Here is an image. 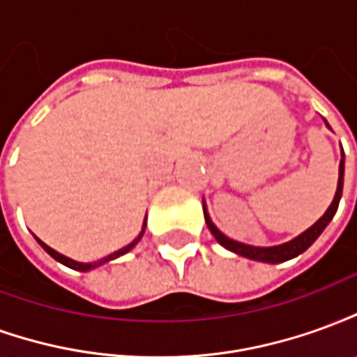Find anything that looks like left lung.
Wrapping results in <instances>:
<instances>
[{
	"mask_svg": "<svg viewBox=\"0 0 357 357\" xmlns=\"http://www.w3.org/2000/svg\"><path fill=\"white\" fill-rule=\"evenodd\" d=\"M327 124V122H325ZM329 126V124H327ZM342 183H344V153H342V158H340V166H338V185L337 193H335V199L331 202V206L327 208V212L323 214L317 222H315L310 229H306L304 233H300L298 237H294L289 243H283V245H277V247H252V245H243L239 241H233L229 237H225L224 233L218 229L216 225L212 224L208 212H206V204H204V220H206V225H208L210 233L216 237V241L227 250H231L235 255L245 256V258H250V260H256V262H268V264H281L291 260V258H296L298 255H302L304 250L314 245V241L323 233V229L329 225V222L333 220V216L337 214L338 202H340V197H342Z\"/></svg>",
	"mask_w": 357,
	"mask_h": 357,
	"instance_id": "left-lung-1",
	"label": "left lung"
}]
</instances>
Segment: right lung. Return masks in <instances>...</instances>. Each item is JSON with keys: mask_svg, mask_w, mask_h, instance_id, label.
Masks as SVG:
<instances>
[{"mask_svg": "<svg viewBox=\"0 0 357 357\" xmlns=\"http://www.w3.org/2000/svg\"><path fill=\"white\" fill-rule=\"evenodd\" d=\"M145 220H147V218H145ZM145 227H147V222H143V227H141L139 235H137V237H135V239H133L132 243L128 245V247L120 248V250H116V252H112V255H109V256H105V258H101V260H97V262H88V264L76 262V260H73V258H66L65 255H61V252H57V250H53V248H51V247H47V245H45L43 241L38 239V243L42 245L43 250H45V252H47V255H50L51 258H55L57 262L65 264L66 268L78 269V271H89V269L99 268V266H102V264L110 262V260H114V258H118V256H122V255H126V252H130V250H132V248L135 247V245H137V243H139V241H141V237H143V233H145Z\"/></svg>", "mask_w": 357, "mask_h": 357, "instance_id": "1", "label": "right lung"}]
</instances>
